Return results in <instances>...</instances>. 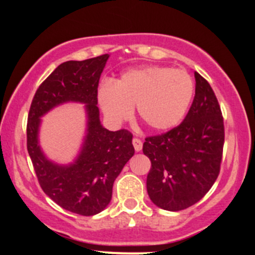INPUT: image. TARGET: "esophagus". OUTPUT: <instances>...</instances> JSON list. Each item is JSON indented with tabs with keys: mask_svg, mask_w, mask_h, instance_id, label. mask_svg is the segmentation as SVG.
I'll use <instances>...</instances> for the list:
<instances>
[{
	"mask_svg": "<svg viewBox=\"0 0 255 255\" xmlns=\"http://www.w3.org/2000/svg\"><path fill=\"white\" fill-rule=\"evenodd\" d=\"M131 142H133L134 150H135L136 152L141 151V148H142V142H141V140L137 139V137H134L133 141H131Z\"/></svg>",
	"mask_w": 255,
	"mask_h": 255,
	"instance_id": "obj_1",
	"label": "esophagus"
}]
</instances>
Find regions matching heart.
Masks as SVG:
<instances>
[{"label": "heart", "instance_id": "heart-1", "mask_svg": "<svg viewBox=\"0 0 255 255\" xmlns=\"http://www.w3.org/2000/svg\"><path fill=\"white\" fill-rule=\"evenodd\" d=\"M194 93L191 75L182 69L147 66L129 69L114 84L98 90V103L105 118L121 124L136 105L140 120L154 131L176 127L188 110Z\"/></svg>", "mask_w": 255, "mask_h": 255}]
</instances>
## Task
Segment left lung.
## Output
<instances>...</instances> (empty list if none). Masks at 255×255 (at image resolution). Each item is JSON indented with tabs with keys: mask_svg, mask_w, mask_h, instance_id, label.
Here are the masks:
<instances>
[{
	"mask_svg": "<svg viewBox=\"0 0 255 255\" xmlns=\"http://www.w3.org/2000/svg\"><path fill=\"white\" fill-rule=\"evenodd\" d=\"M195 96L183 122L162 135L145 139L151 160L146 180L148 197L166 211H181L211 189L221 169L224 125L215 92L199 73Z\"/></svg>",
	"mask_w": 255,
	"mask_h": 255,
	"instance_id": "1",
	"label": "left lung"
}]
</instances>
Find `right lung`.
<instances>
[{
    "mask_svg": "<svg viewBox=\"0 0 255 255\" xmlns=\"http://www.w3.org/2000/svg\"><path fill=\"white\" fill-rule=\"evenodd\" d=\"M108 58L60 64L38 87L28 113L27 151L40 187L62 209L81 216L97 215L109 205L114 181L134 154L130 131L108 130L99 120L97 89ZM69 101L85 104L87 133L76 159L58 165L40 147L39 128L45 113Z\"/></svg>",
    "mask_w": 255,
    "mask_h": 255,
    "instance_id": "right-lung-1",
    "label": "right lung"
}]
</instances>
